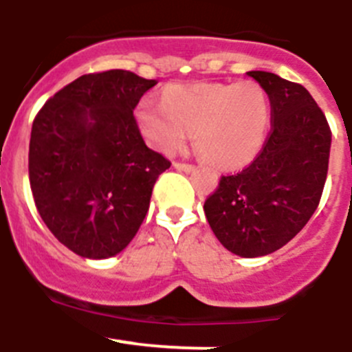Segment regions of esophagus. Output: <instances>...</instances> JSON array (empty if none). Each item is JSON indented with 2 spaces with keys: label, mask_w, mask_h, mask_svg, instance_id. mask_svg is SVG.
I'll list each match as a JSON object with an SVG mask.
<instances>
[{
  "label": "esophagus",
  "mask_w": 352,
  "mask_h": 352,
  "mask_svg": "<svg viewBox=\"0 0 352 352\" xmlns=\"http://www.w3.org/2000/svg\"><path fill=\"white\" fill-rule=\"evenodd\" d=\"M173 168L182 170V172H192L196 168L192 163H184V161H173Z\"/></svg>",
  "instance_id": "34e87169"
}]
</instances>
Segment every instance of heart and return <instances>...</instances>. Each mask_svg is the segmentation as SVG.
Listing matches in <instances>:
<instances>
[{
	"instance_id": "obj_1",
	"label": "heart",
	"mask_w": 352,
	"mask_h": 352,
	"mask_svg": "<svg viewBox=\"0 0 352 352\" xmlns=\"http://www.w3.org/2000/svg\"><path fill=\"white\" fill-rule=\"evenodd\" d=\"M142 137L157 151L184 147L195 131L205 161L221 170L251 163L265 145L270 101L256 82H198L166 87L163 103L145 98L135 110Z\"/></svg>"
}]
</instances>
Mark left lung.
Returning <instances> with one entry per match:
<instances>
[{
	"mask_svg": "<svg viewBox=\"0 0 352 352\" xmlns=\"http://www.w3.org/2000/svg\"><path fill=\"white\" fill-rule=\"evenodd\" d=\"M270 100L265 145L249 166L223 175L205 199L214 235L233 254L258 258L286 245L321 201L331 129L302 84L268 72H249Z\"/></svg>",
	"mask_w": 352,
	"mask_h": 352,
	"instance_id": "1",
	"label": "left lung"
}]
</instances>
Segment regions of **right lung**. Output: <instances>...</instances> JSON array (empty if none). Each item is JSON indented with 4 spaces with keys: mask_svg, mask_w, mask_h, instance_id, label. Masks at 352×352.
I'll list each match as a JSON object with an SVG mask.
<instances>
[{
    "mask_svg": "<svg viewBox=\"0 0 352 352\" xmlns=\"http://www.w3.org/2000/svg\"><path fill=\"white\" fill-rule=\"evenodd\" d=\"M154 85L128 69L82 75L34 117V205L52 235L82 258H110L131 242L157 177L172 164L145 145L133 116Z\"/></svg>",
    "mask_w": 352,
    "mask_h": 352,
    "instance_id": "obj_1",
    "label": "right lung"
}]
</instances>
